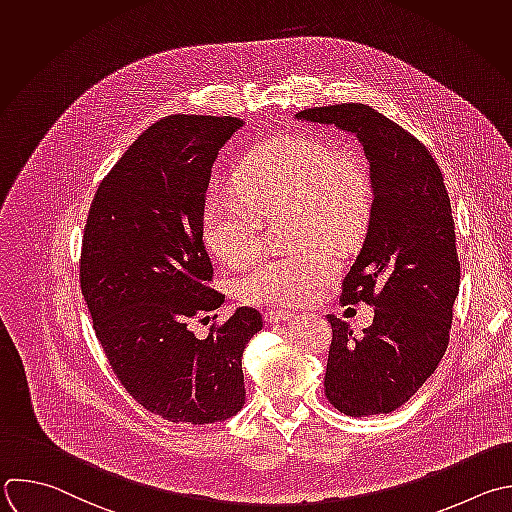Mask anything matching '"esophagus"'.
<instances>
[{"label": "esophagus", "mask_w": 512, "mask_h": 512, "mask_svg": "<svg viewBox=\"0 0 512 512\" xmlns=\"http://www.w3.org/2000/svg\"><path fill=\"white\" fill-rule=\"evenodd\" d=\"M291 317H293V313H289V311H285V309H271V311L265 313V321H267V323H285V321H289Z\"/></svg>", "instance_id": "esophagus-1"}]
</instances>
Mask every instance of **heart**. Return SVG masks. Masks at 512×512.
<instances>
[{
	"mask_svg": "<svg viewBox=\"0 0 512 512\" xmlns=\"http://www.w3.org/2000/svg\"><path fill=\"white\" fill-rule=\"evenodd\" d=\"M243 199L213 193L205 199L201 233L229 265L251 261L263 243V219L291 211L289 239L301 245L249 267L237 283L253 305H297L333 275L335 257L319 243L344 247L366 227L374 181L352 150L309 134H281L253 148L235 170Z\"/></svg>",
	"mask_w": 512,
	"mask_h": 512,
	"instance_id": "obj_1",
	"label": "heart"
}]
</instances>
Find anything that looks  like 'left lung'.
I'll list each match as a JSON object with an SVG mask.
<instances>
[{"label": "left lung", "mask_w": 512, "mask_h": 512, "mask_svg": "<svg viewBox=\"0 0 512 512\" xmlns=\"http://www.w3.org/2000/svg\"><path fill=\"white\" fill-rule=\"evenodd\" d=\"M297 120L354 132L370 160V225L339 299L366 301L376 315L360 337L327 315L333 333L323 388L329 404L352 418L390 414L448 348L460 261L444 177L414 134L366 104L307 108Z\"/></svg>", "instance_id": "1"}]
</instances>
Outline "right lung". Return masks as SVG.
I'll return each mask as SVG.
<instances>
[{
  "instance_id": "add662e5",
  "label": "right lung",
  "mask_w": 512,
  "mask_h": 512,
  "mask_svg": "<svg viewBox=\"0 0 512 512\" xmlns=\"http://www.w3.org/2000/svg\"><path fill=\"white\" fill-rule=\"evenodd\" d=\"M239 126L193 114L154 122L102 179L84 227L80 287L98 342L126 392L168 422H221L245 404L241 358L261 313L239 307L205 339L191 331L225 301L201 213L211 166Z\"/></svg>"
}]
</instances>
